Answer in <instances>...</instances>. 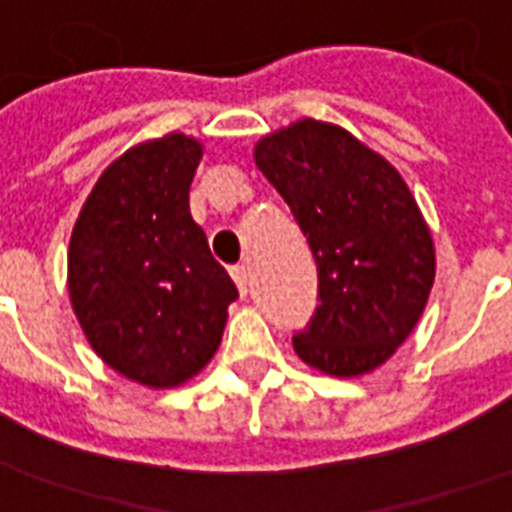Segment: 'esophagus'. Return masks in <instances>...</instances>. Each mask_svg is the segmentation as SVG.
<instances>
[{
    "instance_id": "obj_1",
    "label": "esophagus",
    "mask_w": 512,
    "mask_h": 512,
    "mask_svg": "<svg viewBox=\"0 0 512 512\" xmlns=\"http://www.w3.org/2000/svg\"><path fill=\"white\" fill-rule=\"evenodd\" d=\"M231 278L237 283L240 294H248V286H251V275H248V267L245 264H234L231 267Z\"/></svg>"
}]
</instances>
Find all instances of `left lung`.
Returning <instances> with one entry per match:
<instances>
[{
    "label": "left lung",
    "mask_w": 512,
    "mask_h": 512,
    "mask_svg": "<svg viewBox=\"0 0 512 512\" xmlns=\"http://www.w3.org/2000/svg\"><path fill=\"white\" fill-rule=\"evenodd\" d=\"M256 166L289 204L319 275L294 352L333 376L374 371L434 286V242L401 174L343 128L302 119L261 138Z\"/></svg>",
    "instance_id": "8db88e82"
}]
</instances>
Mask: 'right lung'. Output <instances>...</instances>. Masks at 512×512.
<instances>
[{
    "label": "right lung",
    "mask_w": 512,
    "mask_h": 512,
    "mask_svg": "<svg viewBox=\"0 0 512 512\" xmlns=\"http://www.w3.org/2000/svg\"><path fill=\"white\" fill-rule=\"evenodd\" d=\"M201 144L182 133L128 149L81 207L67 256V286L92 349L147 387H174L210 363L229 272L190 218L188 190Z\"/></svg>",
    "instance_id": "add662e5"
}]
</instances>
